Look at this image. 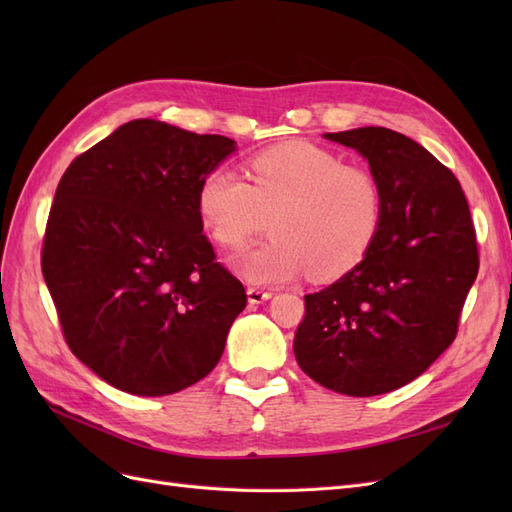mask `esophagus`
<instances>
[{
  "label": "esophagus",
  "mask_w": 512,
  "mask_h": 512,
  "mask_svg": "<svg viewBox=\"0 0 512 512\" xmlns=\"http://www.w3.org/2000/svg\"><path fill=\"white\" fill-rule=\"evenodd\" d=\"M273 297V292H269V290H262V288H247V301H250L252 305H260V303H265V301H269Z\"/></svg>",
  "instance_id": "obj_1"
}]
</instances>
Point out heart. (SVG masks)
<instances>
[{
	"instance_id": "1",
	"label": "heart",
	"mask_w": 512,
	"mask_h": 512,
	"mask_svg": "<svg viewBox=\"0 0 512 512\" xmlns=\"http://www.w3.org/2000/svg\"><path fill=\"white\" fill-rule=\"evenodd\" d=\"M250 181L218 166L200 179L196 207L207 232L241 247L271 215V239L232 256L252 284H282L309 271L331 282L367 256L382 224V192L363 166L305 141L275 145L247 164Z\"/></svg>"
}]
</instances>
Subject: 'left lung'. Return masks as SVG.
<instances>
[{
  "label": "left lung",
  "instance_id": "8db88e82",
  "mask_svg": "<svg viewBox=\"0 0 512 512\" xmlns=\"http://www.w3.org/2000/svg\"><path fill=\"white\" fill-rule=\"evenodd\" d=\"M367 160L382 192V224L367 256L305 294L294 356L327 389L371 397L399 389L453 344L478 273L476 232L457 177L389 128L324 134Z\"/></svg>",
  "mask_w": 512,
  "mask_h": 512
}]
</instances>
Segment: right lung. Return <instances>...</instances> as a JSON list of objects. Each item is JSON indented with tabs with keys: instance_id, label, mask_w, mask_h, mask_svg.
I'll return each instance as SVG.
<instances>
[{
	"instance_id": "1",
	"label": "right lung",
	"mask_w": 512,
	"mask_h": 512,
	"mask_svg": "<svg viewBox=\"0 0 512 512\" xmlns=\"http://www.w3.org/2000/svg\"><path fill=\"white\" fill-rule=\"evenodd\" d=\"M232 151L220 134L134 119L57 185L44 282L76 359L119 391L177 393L220 361L247 294L215 262L196 194Z\"/></svg>"
}]
</instances>
